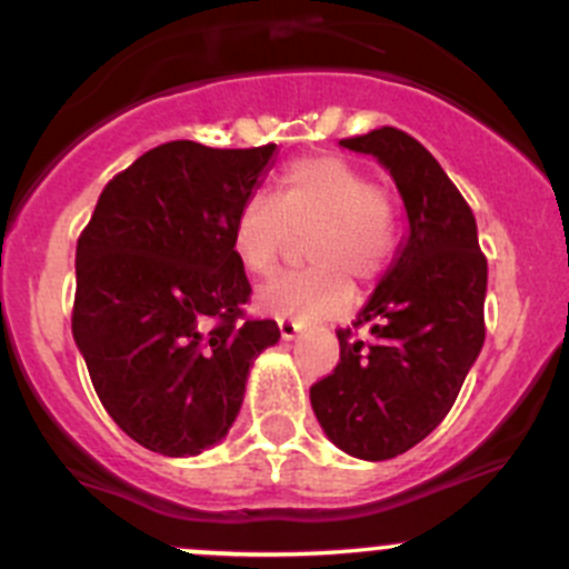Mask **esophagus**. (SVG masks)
I'll return each instance as SVG.
<instances>
[{
  "instance_id": "obj_1",
  "label": "esophagus",
  "mask_w": 569,
  "mask_h": 569,
  "mask_svg": "<svg viewBox=\"0 0 569 569\" xmlns=\"http://www.w3.org/2000/svg\"><path fill=\"white\" fill-rule=\"evenodd\" d=\"M281 340H296L301 335V327L296 321H279Z\"/></svg>"
}]
</instances>
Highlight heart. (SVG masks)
Masks as SVG:
<instances>
[{
	"mask_svg": "<svg viewBox=\"0 0 569 569\" xmlns=\"http://www.w3.org/2000/svg\"><path fill=\"white\" fill-rule=\"evenodd\" d=\"M307 237L301 273H279L259 284V312L296 321H321L349 310L351 284L369 288L397 251V214L371 178L335 153L293 161L279 176L276 198L248 194L237 209L234 253L253 276L273 270L293 237Z\"/></svg>",
	"mask_w": 569,
	"mask_h": 569,
	"instance_id": "1",
	"label": "heart"
}]
</instances>
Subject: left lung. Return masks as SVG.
Segmentation results:
<instances>
[{"label": "left lung", "instance_id": "left-lung-1", "mask_svg": "<svg viewBox=\"0 0 569 569\" xmlns=\"http://www.w3.org/2000/svg\"><path fill=\"white\" fill-rule=\"evenodd\" d=\"M375 156L397 183L408 237L362 307L357 340L338 329L340 362L310 388L318 425L338 450L388 461L450 413L483 349L486 257L475 214L430 150L397 128L340 139Z\"/></svg>", "mask_w": 569, "mask_h": 569}]
</instances>
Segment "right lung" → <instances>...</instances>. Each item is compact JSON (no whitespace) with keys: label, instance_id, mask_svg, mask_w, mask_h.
<instances>
[{"label":"right lung","instance_id":"right-lung-1","mask_svg":"<svg viewBox=\"0 0 569 569\" xmlns=\"http://www.w3.org/2000/svg\"><path fill=\"white\" fill-rule=\"evenodd\" d=\"M273 156L159 144L108 181L80 234L74 343L144 450L187 458L223 441L253 360L279 340L276 321H242L251 284L231 237Z\"/></svg>","mask_w":569,"mask_h":569}]
</instances>
